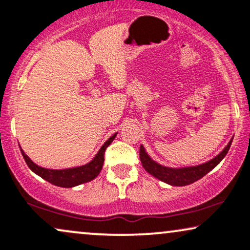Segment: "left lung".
<instances>
[{"label": "left lung", "mask_w": 250, "mask_h": 250, "mask_svg": "<svg viewBox=\"0 0 250 250\" xmlns=\"http://www.w3.org/2000/svg\"><path fill=\"white\" fill-rule=\"evenodd\" d=\"M233 138H230L229 144L226 145V147L218 154L217 157H214L213 159H211L210 162L202 164V165L197 166H190V167H182V168H172V167H166L160 165L152 160L150 156L146 153L143 145H141L140 147V158L141 163L143 165L144 169L147 173H150L151 175H153L154 178H157L160 181L168 183L170 186H187L190 183H194L197 180L203 178L205 174L210 172L211 169H213L218 164H219L224 159V157L226 156L229 152L230 144H232Z\"/></svg>", "instance_id": "1"}]
</instances>
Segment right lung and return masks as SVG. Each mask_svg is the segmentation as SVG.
<instances>
[{"instance_id": "add662e5", "label": "right lung", "mask_w": 250, "mask_h": 250, "mask_svg": "<svg viewBox=\"0 0 250 250\" xmlns=\"http://www.w3.org/2000/svg\"><path fill=\"white\" fill-rule=\"evenodd\" d=\"M116 137V134H114L112 137L108 138V141L105 142V144L103 145L102 148L98 151L96 157L91 160L90 163L86 165L78 166V167H72V168H65V169H48L43 168V167L38 166L37 164H34L32 160L28 158L23 150L21 148V152L23 154V158L26 162L27 166L30 167V169L32 172L36 173L42 179H45L46 181L52 183V185L58 186V187L63 188H71L75 186L82 185V183L88 182L91 180L96 179L99 175L100 170L103 168L104 165V154L108 145L114 141Z\"/></svg>"}]
</instances>
